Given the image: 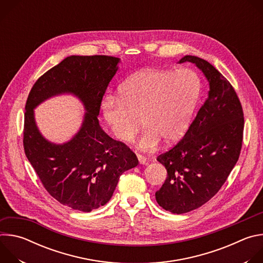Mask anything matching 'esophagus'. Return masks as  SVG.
I'll use <instances>...</instances> for the list:
<instances>
[{
  "label": "esophagus",
  "mask_w": 263,
  "mask_h": 263,
  "mask_svg": "<svg viewBox=\"0 0 263 263\" xmlns=\"http://www.w3.org/2000/svg\"><path fill=\"white\" fill-rule=\"evenodd\" d=\"M137 158H138V161L140 164H147L146 162V158L140 154H137Z\"/></svg>",
  "instance_id": "1"
}]
</instances>
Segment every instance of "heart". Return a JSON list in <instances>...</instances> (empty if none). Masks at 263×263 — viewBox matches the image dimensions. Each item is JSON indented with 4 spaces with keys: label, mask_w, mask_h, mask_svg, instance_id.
Instances as JSON below:
<instances>
[{
    "label": "heart",
    "mask_w": 263,
    "mask_h": 263,
    "mask_svg": "<svg viewBox=\"0 0 263 263\" xmlns=\"http://www.w3.org/2000/svg\"><path fill=\"white\" fill-rule=\"evenodd\" d=\"M120 96H107L102 104L104 119L112 134L121 141L134 137L140 121L144 130L138 147L151 152L161 139L179 140L190 127L201 95L198 73L190 68L175 71L146 68L130 76Z\"/></svg>",
    "instance_id": "b5f03b06"
}]
</instances>
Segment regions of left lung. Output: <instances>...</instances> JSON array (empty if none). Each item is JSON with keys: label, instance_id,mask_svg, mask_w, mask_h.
<instances>
[{"label": "left lung", "instance_id": "8db88e82", "mask_svg": "<svg viewBox=\"0 0 263 263\" xmlns=\"http://www.w3.org/2000/svg\"><path fill=\"white\" fill-rule=\"evenodd\" d=\"M209 82L208 97L184 137L157 160L167 177L156 192V201L172 213H186L208 202L220 190L236 164L242 145L243 111L222 74L208 61L186 55Z\"/></svg>", "mask_w": 263, "mask_h": 263}]
</instances>
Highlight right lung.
I'll return each instance as SVG.
<instances>
[{
  "mask_svg": "<svg viewBox=\"0 0 263 263\" xmlns=\"http://www.w3.org/2000/svg\"><path fill=\"white\" fill-rule=\"evenodd\" d=\"M119 62L120 58L104 55L66 57L35 82L27 99L25 154L47 192L73 210L89 212L105 205L121 175L138 164L130 147L107 135L98 120L103 96ZM63 93L77 96L87 112L77 135L56 145L36 128L33 108Z\"/></svg>",
  "mask_w": 263,
  "mask_h": 263,
  "instance_id": "obj_1",
  "label": "right lung"
}]
</instances>
